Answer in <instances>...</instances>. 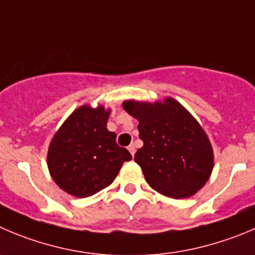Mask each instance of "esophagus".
<instances>
[{"label":"esophagus","mask_w":255,"mask_h":255,"mask_svg":"<svg viewBox=\"0 0 255 255\" xmlns=\"http://www.w3.org/2000/svg\"><path fill=\"white\" fill-rule=\"evenodd\" d=\"M128 150H129L130 154H131L132 156H134V154H135V145L134 144H130L129 146H128Z\"/></svg>","instance_id":"esophagus-1"}]
</instances>
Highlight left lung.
<instances>
[{"instance_id":"left-lung-1","label":"left lung","mask_w":255,"mask_h":255,"mask_svg":"<svg viewBox=\"0 0 255 255\" xmlns=\"http://www.w3.org/2000/svg\"><path fill=\"white\" fill-rule=\"evenodd\" d=\"M123 106L139 121L144 145L134 160L147 184L174 199L189 198L202 189L212 174L214 154L193 115L171 98L152 104L126 100Z\"/></svg>"}]
</instances>
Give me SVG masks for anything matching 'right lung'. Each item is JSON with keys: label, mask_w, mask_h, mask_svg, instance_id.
Wrapping results in <instances>:
<instances>
[{"label": "right lung", "mask_w": 255, "mask_h": 255, "mask_svg": "<svg viewBox=\"0 0 255 255\" xmlns=\"http://www.w3.org/2000/svg\"><path fill=\"white\" fill-rule=\"evenodd\" d=\"M110 110L80 106L66 119L48 146L47 166L64 191L87 198L110 185L125 161L131 160L106 128Z\"/></svg>", "instance_id": "add662e5"}]
</instances>
